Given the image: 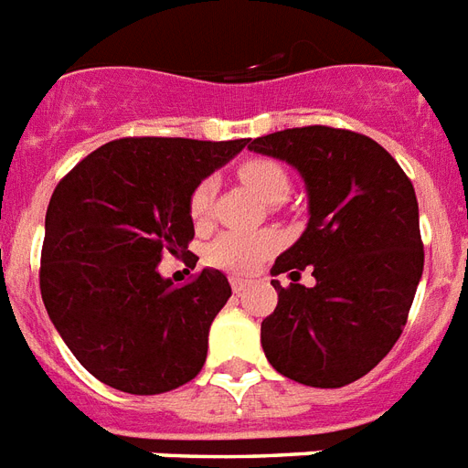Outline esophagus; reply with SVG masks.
I'll return each mask as SVG.
<instances>
[{"mask_svg": "<svg viewBox=\"0 0 468 468\" xmlns=\"http://www.w3.org/2000/svg\"><path fill=\"white\" fill-rule=\"evenodd\" d=\"M230 287H233L235 294H240V292H245V287H248V282L240 280V277H230Z\"/></svg>", "mask_w": 468, "mask_h": 468, "instance_id": "esophagus-1", "label": "esophagus"}]
</instances>
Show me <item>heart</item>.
Segmentation results:
<instances>
[{
    "mask_svg": "<svg viewBox=\"0 0 468 468\" xmlns=\"http://www.w3.org/2000/svg\"><path fill=\"white\" fill-rule=\"evenodd\" d=\"M238 176L245 186L258 191L265 201L280 203L290 194V174L274 159L255 156L238 166ZM216 186L203 178L188 196V216L194 223H203L210 216ZM282 245L277 230H226L206 248L210 265L223 267L228 272H250Z\"/></svg>",
    "mask_w": 468,
    "mask_h": 468,
    "instance_id": "heart-1",
    "label": "heart"
}]
</instances>
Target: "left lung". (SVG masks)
Returning <instances> with one entry per match:
<instances>
[{
  "instance_id": "obj_1",
  "label": "left lung",
  "mask_w": 468,
  "mask_h": 468,
  "mask_svg": "<svg viewBox=\"0 0 468 468\" xmlns=\"http://www.w3.org/2000/svg\"><path fill=\"white\" fill-rule=\"evenodd\" d=\"M248 149L292 164L309 194V223L272 274L292 272L262 321L272 368L312 388H344L390 353L408 324L424 248L412 181L376 139L326 124L252 139ZM313 265L317 284H298Z\"/></svg>"
}]
</instances>
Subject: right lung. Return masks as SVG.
Listing matches in <instances>:
<instances>
[{
    "label": "right lung",
    "mask_w": 468,
    "mask_h": 468,
    "mask_svg": "<svg viewBox=\"0 0 468 468\" xmlns=\"http://www.w3.org/2000/svg\"><path fill=\"white\" fill-rule=\"evenodd\" d=\"M248 142L115 139L58 181L46 210L41 297L60 338L100 383L159 395L201 373L230 284L206 267L178 287L156 265L186 255L188 196Z\"/></svg>",
    "instance_id": "right-lung-1"
}]
</instances>
